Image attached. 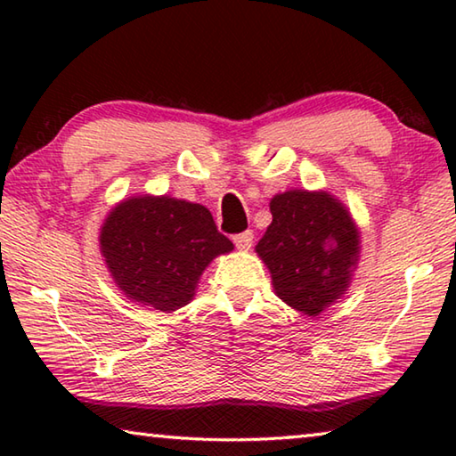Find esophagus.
I'll return each mask as SVG.
<instances>
[{
	"mask_svg": "<svg viewBox=\"0 0 456 456\" xmlns=\"http://www.w3.org/2000/svg\"><path fill=\"white\" fill-rule=\"evenodd\" d=\"M233 243L237 245L239 251H249L251 245H253V231H243V233L235 235Z\"/></svg>",
	"mask_w": 456,
	"mask_h": 456,
	"instance_id": "esophagus-1",
	"label": "esophagus"
}]
</instances>
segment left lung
<instances>
[{
  "instance_id": "obj_1",
  "label": "left lung",
  "mask_w": 456,
  "mask_h": 456,
  "mask_svg": "<svg viewBox=\"0 0 456 456\" xmlns=\"http://www.w3.org/2000/svg\"><path fill=\"white\" fill-rule=\"evenodd\" d=\"M269 211L273 221L256 253L272 273L275 296L315 318L348 291L360 261V229L328 191L277 192Z\"/></svg>"
}]
</instances>
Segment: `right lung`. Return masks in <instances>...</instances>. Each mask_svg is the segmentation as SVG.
Masks as SVG:
<instances>
[{
    "label": "right lung",
    "instance_id": "1",
    "mask_svg": "<svg viewBox=\"0 0 456 456\" xmlns=\"http://www.w3.org/2000/svg\"><path fill=\"white\" fill-rule=\"evenodd\" d=\"M98 241L122 296L160 312L187 305L207 265L233 251L207 207L168 195L122 199L108 211Z\"/></svg>",
    "mask_w": 456,
    "mask_h": 456
}]
</instances>
